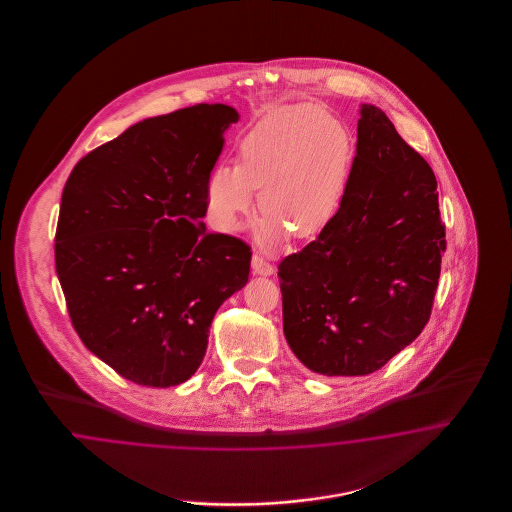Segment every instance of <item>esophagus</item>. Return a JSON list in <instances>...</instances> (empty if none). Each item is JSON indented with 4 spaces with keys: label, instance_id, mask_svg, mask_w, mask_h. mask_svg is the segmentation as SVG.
I'll return each mask as SVG.
<instances>
[{
    "label": "esophagus",
    "instance_id": "esophagus-1",
    "mask_svg": "<svg viewBox=\"0 0 512 512\" xmlns=\"http://www.w3.org/2000/svg\"><path fill=\"white\" fill-rule=\"evenodd\" d=\"M251 268H253V274H259V276H272L274 274V265H270L265 257H261L257 253L251 259Z\"/></svg>",
    "mask_w": 512,
    "mask_h": 512
}]
</instances>
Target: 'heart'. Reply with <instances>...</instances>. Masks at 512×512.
Listing matches in <instances>:
<instances>
[{"label":"heart","mask_w":512,"mask_h":512,"mask_svg":"<svg viewBox=\"0 0 512 512\" xmlns=\"http://www.w3.org/2000/svg\"><path fill=\"white\" fill-rule=\"evenodd\" d=\"M353 157L349 128L324 107H274L240 140L238 165H219L209 174L211 224L219 232H236L253 211L255 190H261V244H278L290 232L299 240L315 238L340 211Z\"/></svg>","instance_id":"obj_1"}]
</instances>
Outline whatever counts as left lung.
I'll return each instance as SVG.
<instances>
[{
    "instance_id": "8db88e82",
    "label": "left lung",
    "mask_w": 512,
    "mask_h": 512,
    "mask_svg": "<svg viewBox=\"0 0 512 512\" xmlns=\"http://www.w3.org/2000/svg\"><path fill=\"white\" fill-rule=\"evenodd\" d=\"M359 113L338 215L278 265L286 341L324 376L370 374L418 338L445 251L434 171L382 109Z\"/></svg>"
}]
</instances>
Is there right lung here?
<instances>
[{"label": "right lung", "mask_w": 512, "mask_h": 512, "mask_svg": "<svg viewBox=\"0 0 512 512\" xmlns=\"http://www.w3.org/2000/svg\"><path fill=\"white\" fill-rule=\"evenodd\" d=\"M240 113L199 103L132 124L74 167L55 270L82 343L122 378L171 388L201 365L220 305L249 278V247L209 234L205 184Z\"/></svg>", "instance_id": "right-lung-1"}]
</instances>
